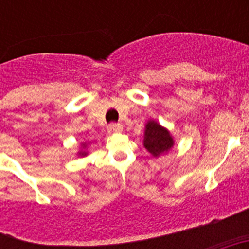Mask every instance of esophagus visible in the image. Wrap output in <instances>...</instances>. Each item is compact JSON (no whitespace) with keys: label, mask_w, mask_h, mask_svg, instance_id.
Segmentation results:
<instances>
[{"label":"esophagus","mask_w":249,"mask_h":249,"mask_svg":"<svg viewBox=\"0 0 249 249\" xmlns=\"http://www.w3.org/2000/svg\"><path fill=\"white\" fill-rule=\"evenodd\" d=\"M122 124H120V123H111L107 127V131H108V133H116V132L122 131Z\"/></svg>","instance_id":"obj_1"}]
</instances>
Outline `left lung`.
<instances>
[{
	"label": "left lung",
	"mask_w": 249,
	"mask_h": 249,
	"mask_svg": "<svg viewBox=\"0 0 249 249\" xmlns=\"http://www.w3.org/2000/svg\"><path fill=\"white\" fill-rule=\"evenodd\" d=\"M175 144L172 136L156 121H148L144 128L143 146L153 157H158L162 153H167Z\"/></svg>",
	"instance_id": "obj_1"
}]
</instances>
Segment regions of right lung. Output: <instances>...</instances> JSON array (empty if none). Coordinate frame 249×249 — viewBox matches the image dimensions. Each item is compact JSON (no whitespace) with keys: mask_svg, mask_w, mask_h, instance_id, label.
Segmentation results:
<instances>
[{"mask_svg":"<svg viewBox=\"0 0 249 249\" xmlns=\"http://www.w3.org/2000/svg\"><path fill=\"white\" fill-rule=\"evenodd\" d=\"M83 148H86V144H83ZM78 155H80V156H87V152L81 151V152H78Z\"/></svg>","mask_w":249,"mask_h":249,"instance_id":"obj_1","label":"right lung"}]
</instances>
